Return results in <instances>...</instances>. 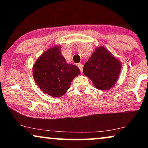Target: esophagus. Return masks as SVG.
<instances>
[{
	"label": "esophagus",
	"mask_w": 148,
	"mask_h": 148,
	"mask_svg": "<svg viewBox=\"0 0 148 148\" xmlns=\"http://www.w3.org/2000/svg\"><path fill=\"white\" fill-rule=\"evenodd\" d=\"M78 67H79V69L80 71H81V72H82V71H83V68H84V65H83V64H82V63L78 64Z\"/></svg>",
	"instance_id": "34e87169"
}]
</instances>
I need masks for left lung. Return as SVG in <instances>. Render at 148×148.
Listing matches in <instances>:
<instances>
[{
  "mask_svg": "<svg viewBox=\"0 0 148 148\" xmlns=\"http://www.w3.org/2000/svg\"><path fill=\"white\" fill-rule=\"evenodd\" d=\"M121 64L104 47L97 48L84 64L83 73L100 90H107L116 82Z\"/></svg>",
  "mask_w": 148,
  "mask_h": 148,
  "instance_id": "1",
  "label": "left lung"
}]
</instances>
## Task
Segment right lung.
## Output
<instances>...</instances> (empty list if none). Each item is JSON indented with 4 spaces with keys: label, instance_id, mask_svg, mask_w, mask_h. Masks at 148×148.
<instances>
[{
    "label": "right lung",
    "instance_id": "obj_1",
    "mask_svg": "<svg viewBox=\"0 0 148 148\" xmlns=\"http://www.w3.org/2000/svg\"><path fill=\"white\" fill-rule=\"evenodd\" d=\"M79 73L77 66L66 63L58 46L46 50L33 68L34 78L40 90L52 97L64 95L73 79Z\"/></svg>",
    "mask_w": 148,
    "mask_h": 148
}]
</instances>
